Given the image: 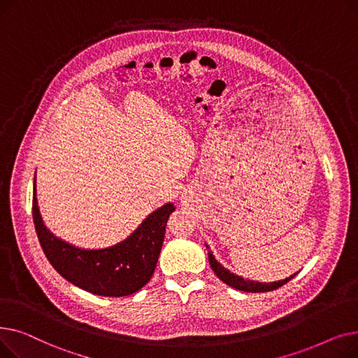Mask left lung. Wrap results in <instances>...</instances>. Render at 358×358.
Masks as SVG:
<instances>
[{
	"instance_id": "obj_1",
	"label": "left lung",
	"mask_w": 358,
	"mask_h": 358,
	"mask_svg": "<svg viewBox=\"0 0 358 358\" xmlns=\"http://www.w3.org/2000/svg\"><path fill=\"white\" fill-rule=\"evenodd\" d=\"M206 248L209 250V247L206 245ZM209 262H210V267L215 271V274L223 281V283H227L228 286L242 290V292H250V293H264V292H271L275 290L278 287H281L283 285H286L287 281H290L296 274L285 278V280H278V281H273V283H259V281H252V280H245L242 278L241 275H236L234 273H231L229 270L224 268L220 262L216 261V258L213 257V254L209 251Z\"/></svg>"
}]
</instances>
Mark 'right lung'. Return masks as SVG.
Instances as JSON below:
<instances>
[{
  "instance_id": "right-lung-1",
  "label": "right lung",
  "mask_w": 358,
  "mask_h": 358,
  "mask_svg": "<svg viewBox=\"0 0 358 358\" xmlns=\"http://www.w3.org/2000/svg\"><path fill=\"white\" fill-rule=\"evenodd\" d=\"M31 210L41 247L56 271L85 292L120 297L141 290L152 277L164 243L166 222L176 208L173 203L161 206L127 239L104 250L77 248L46 229L37 208L36 180Z\"/></svg>"
}]
</instances>
